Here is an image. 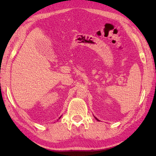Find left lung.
Returning a JSON list of instances; mask_svg holds the SVG:
<instances>
[{"instance_id":"obj_1","label":"left lung","mask_w":156,"mask_h":156,"mask_svg":"<svg viewBox=\"0 0 156 156\" xmlns=\"http://www.w3.org/2000/svg\"><path fill=\"white\" fill-rule=\"evenodd\" d=\"M95 119H97V121H99V120H98V119L97 118H96V117H95Z\"/></svg>"}]
</instances>
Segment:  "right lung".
I'll return each mask as SVG.
<instances>
[{
    "mask_svg": "<svg viewBox=\"0 0 156 156\" xmlns=\"http://www.w3.org/2000/svg\"><path fill=\"white\" fill-rule=\"evenodd\" d=\"M60 117H59V118H60Z\"/></svg>",
    "mask_w": 156,
    "mask_h": 156,
    "instance_id": "add662e5",
    "label": "right lung"
}]
</instances>
